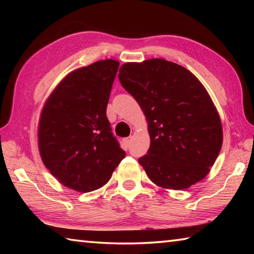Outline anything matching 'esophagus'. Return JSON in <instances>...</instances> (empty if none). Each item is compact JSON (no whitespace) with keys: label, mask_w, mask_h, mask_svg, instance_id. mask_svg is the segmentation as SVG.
I'll return each instance as SVG.
<instances>
[{"label":"esophagus","mask_w":254,"mask_h":254,"mask_svg":"<svg viewBox=\"0 0 254 254\" xmlns=\"http://www.w3.org/2000/svg\"><path fill=\"white\" fill-rule=\"evenodd\" d=\"M131 140H132V137H131V136L124 137V139H123V144L126 145V148H128V147H130V144H131Z\"/></svg>","instance_id":"1"}]
</instances>
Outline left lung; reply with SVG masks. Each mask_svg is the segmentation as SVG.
<instances>
[{
    "mask_svg": "<svg viewBox=\"0 0 254 254\" xmlns=\"http://www.w3.org/2000/svg\"><path fill=\"white\" fill-rule=\"evenodd\" d=\"M119 79L147 118L151 143L139 163L151 182L183 190L204 179L221 151L223 131L200 81L186 68L158 58L124 64Z\"/></svg>",
    "mask_w": 254,
    "mask_h": 254,
    "instance_id": "8db88e82",
    "label": "left lung"
}]
</instances>
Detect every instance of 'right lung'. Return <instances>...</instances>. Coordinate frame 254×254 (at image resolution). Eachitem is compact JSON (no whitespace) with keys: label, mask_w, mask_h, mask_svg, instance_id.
Returning <instances> with one entry per match:
<instances>
[{"label":"right lung","mask_w":254,"mask_h":254,"mask_svg":"<svg viewBox=\"0 0 254 254\" xmlns=\"http://www.w3.org/2000/svg\"><path fill=\"white\" fill-rule=\"evenodd\" d=\"M120 63L100 60L68 74L39 121V151L51 175L80 192L101 188L126 157L106 117Z\"/></svg>","instance_id":"right-lung-1"}]
</instances>
